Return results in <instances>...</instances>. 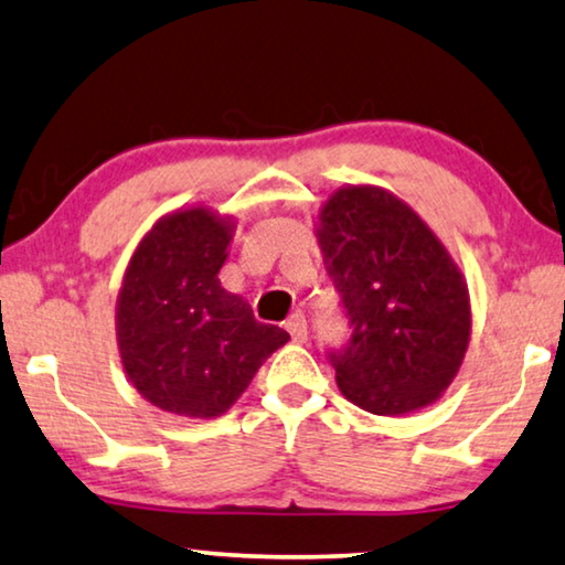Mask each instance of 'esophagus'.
<instances>
[{
    "mask_svg": "<svg viewBox=\"0 0 565 565\" xmlns=\"http://www.w3.org/2000/svg\"><path fill=\"white\" fill-rule=\"evenodd\" d=\"M286 330H289L291 340L297 342V344L307 342V319H305V315L289 317V322H286Z\"/></svg>",
    "mask_w": 565,
    "mask_h": 565,
    "instance_id": "esophagus-1",
    "label": "esophagus"
}]
</instances>
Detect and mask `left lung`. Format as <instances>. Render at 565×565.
<instances>
[{"mask_svg": "<svg viewBox=\"0 0 565 565\" xmlns=\"http://www.w3.org/2000/svg\"><path fill=\"white\" fill-rule=\"evenodd\" d=\"M317 241L350 327L330 350L337 385L377 416L411 414L449 388L471 311L459 266L406 202L381 188L337 190Z\"/></svg>", "mask_w": 565, "mask_h": 565, "instance_id": "8db88e82", "label": "left lung"}]
</instances>
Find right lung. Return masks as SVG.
I'll return each mask as SVG.
<instances>
[{
	"instance_id": "obj_1",
	"label": "right lung",
	"mask_w": 565,
	"mask_h": 565,
	"mask_svg": "<svg viewBox=\"0 0 565 565\" xmlns=\"http://www.w3.org/2000/svg\"><path fill=\"white\" fill-rule=\"evenodd\" d=\"M231 238L225 217L177 210L141 238L126 268L116 301L121 363L134 388L167 414H225L289 340L221 286Z\"/></svg>"
}]
</instances>
